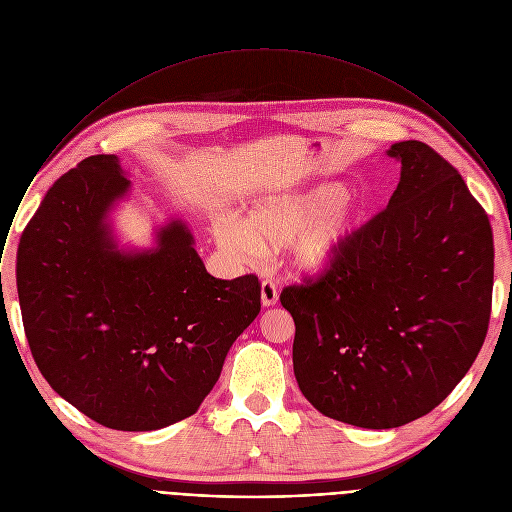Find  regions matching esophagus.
Returning a JSON list of instances; mask_svg holds the SVG:
<instances>
[{"label":"esophagus","mask_w":512,"mask_h":512,"mask_svg":"<svg viewBox=\"0 0 512 512\" xmlns=\"http://www.w3.org/2000/svg\"><path fill=\"white\" fill-rule=\"evenodd\" d=\"M277 300H279V294H277L275 283L269 281V279H265V281L261 283V304H263L265 308H271V306L277 304Z\"/></svg>","instance_id":"1"}]
</instances>
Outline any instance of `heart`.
<instances>
[{"label":"heart","instance_id":"heart-1","mask_svg":"<svg viewBox=\"0 0 512 512\" xmlns=\"http://www.w3.org/2000/svg\"><path fill=\"white\" fill-rule=\"evenodd\" d=\"M348 198V188L336 182L304 192L263 196L251 204L241 223L235 218L216 221L212 237L235 263L294 245L296 269L306 275H324L362 223L360 208Z\"/></svg>","mask_w":512,"mask_h":512}]
</instances>
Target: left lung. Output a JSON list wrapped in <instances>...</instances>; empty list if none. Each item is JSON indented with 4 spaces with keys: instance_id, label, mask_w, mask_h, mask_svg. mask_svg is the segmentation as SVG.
<instances>
[{
    "instance_id": "obj_1",
    "label": "left lung",
    "mask_w": 512,
    "mask_h": 512,
    "mask_svg": "<svg viewBox=\"0 0 512 512\" xmlns=\"http://www.w3.org/2000/svg\"><path fill=\"white\" fill-rule=\"evenodd\" d=\"M401 180L334 267L281 291L294 373L326 417L389 429L427 415L470 371L488 330V214L427 143H393Z\"/></svg>"
}]
</instances>
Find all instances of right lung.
<instances>
[{
    "label": "right lung",
    "instance_id": "right-lung-1",
    "mask_svg": "<svg viewBox=\"0 0 512 512\" xmlns=\"http://www.w3.org/2000/svg\"><path fill=\"white\" fill-rule=\"evenodd\" d=\"M117 156H91L46 192L18 247L32 356L93 421L152 431L196 413L261 310L255 275L212 277L182 218L123 249L111 212L129 194Z\"/></svg>",
    "mask_w": 512,
    "mask_h": 512
}]
</instances>
